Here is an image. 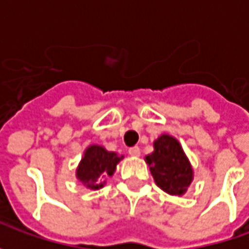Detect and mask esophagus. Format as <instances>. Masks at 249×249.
Here are the masks:
<instances>
[{
  "instance_id": "1",
  "label": "esophagus",
  "mask_w": 249,
  "mask_h": 249,
  "mask_svg": "<svg viewBox=\"0 0 249 249\" xmlns=\"http://www.w3.org/2000/svg\"><path fill=\"white\" fill-rule=\"evenodd\" d=\"M128 153H129L130 156H133V157H139L140 156V148L139 146H132V148H129V151H128Z\"/></svg>"
}]
</instances>
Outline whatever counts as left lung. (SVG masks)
<instances>
[{"instance_id": "obj_1", "label": "left lung", "mask_w": 249, "mask_h": 249, "mask_svg": "<svg viewBox=\"0 0 249 249\" xmlns=\"http://www.w3.org/2000/svg\"><path fill=\"white\" fill-rule=\"evenodd\" d=\"M155 151L145 156L157 187L164 192L181 196L193 180V169L183 148L175 137L161 135L153 142Z\"/></svg>"}]
</instances>
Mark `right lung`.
<instances>
[{"label":"right lung","mask_w":249,"mask_h":249,"mask_svg":"<svg viewBox=\"0 0 249 249\" xmlns=\"http://www.w3.org/2000/svg\"><path fill=\"white\" fill-rule=\"evenodd\" d=\"M121 159L123 156H117V153L107 151L101 145L88 146L78 164L76 178L89 189H100L105 184L103 178L113 175Z\"/></svg>","instance_id":"add662e5"}]
</instances>
